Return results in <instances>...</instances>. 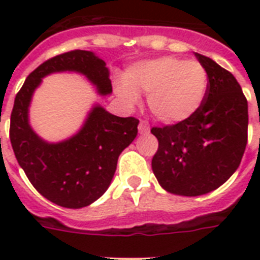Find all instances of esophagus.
I'll use <instances>...</instances> for the list:
<instances>
[{
  "mask_svg": "<svg viewBox=\"0 0 260 260\" xmlns=\"http://www.w3.org/2000/svg\"><path fill=\"white\" fill-rule=\"evenodd\" d=\"M139 134L140 135H147L148 132H150V125H148V122L144 121V120H142V121L139 122Z\"/></svg>",
  "mask_w": 260,
  "mask_h": 260,
  "instance_id": "1",
  "label": "esophagus"
}]
</instances>
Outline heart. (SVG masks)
I'll return each instance as SVG.
<instances>
[{"label": "heart", "instance_id": "obj_1", "mask_svg": "<svg viewBox=\"0 0 260 260\" xmlns=\"http://www.w3.org/2000/svg\"><path fill=\"white\" fill-rule=\"evenodd\" d=\"M209 77L196 60L175 56L143 60L131 66L114 91L128 108L138 105L139 94H147V104L155 118L165 124H181L201 110L208 95Z\"/></svg>", "mask_w": 260, "mask_h": 260}]
</instances>
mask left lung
<instances>
[{"mask_svg": "<svg viewBox=\"0 0 260 260\" xmlns=\"http://www.w3.org/2000/svg\"><path fill=\"white\" fill-rule=\"evenodd\" d=\"M209 77L201 110L181 124L155 126L159 147L152 171L169 193L196 197L225 183L238 170L247 146L248 104L230 71L196 52Z\"/></svg>", "mask_w": 260, "mask_h": 260, "instance_id": "1", "label": "left lung"}]
</instances>
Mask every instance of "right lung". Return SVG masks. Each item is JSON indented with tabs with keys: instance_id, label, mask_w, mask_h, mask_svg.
Here are the masks:
<instances>
[{
	"instance_id": "right-lung-1",
	"label": "right lung",
	"mask_w": 260,
	"mask_h": 260,
	"mask_svg": "<svg viewBox=\"0 0 260 260\" xmlns=\"http://www.w3.org/2000/svg\"><path fill=\"white\" fill-rule=\"evenodd\" d=\"M54 73H78L100 95L112 93L109 69L91 51L75 50L48 59L28 75L14 98L10 143L18 165L43 197L79 209L108 190L118 156L138 135L139 120L118 117L94 104L77 134L62 142H47L30 126L29 106L43 78Z\"/></svg>"
}]
</instances>
